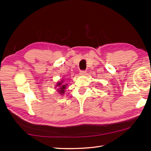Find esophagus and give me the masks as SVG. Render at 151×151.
<instances>
[{
  "instance_id": "esophagus-1",
  "label": "esophagus",
  "mask_w": 151,
  "mask_h": 151,
  "mask_svg": "<svg viewBox=\"0 0 151 151\" xmlns=\"http://www.w3.org/2000/svg\"><path fill=\"white\" fill-rule=\"evenodd\" d=\"M86 72H87L86 70H81V71H80V74L81 75H86Z\"/></svg>"
}]
</instances>
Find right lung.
<instances>
[{
    "label": "right lung",
    "instance_id": "1",
    "mask_svg": "<svg viewBox=\"0 0 151 151\" xmlns=\"http://www.w3.org/2000/svg\"><path fill=\"white\" fill-rule=\"evenodd\" d=\"M63 83V81H62L60 82H58V83L57 84V91L58 93H60V94H63L65 93V89L66 88V86L67 84H65Z\"/></svg>",
    "mask_w": 151,
    "mask_h": 151
}]
</instances>
